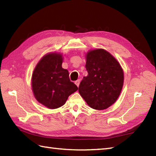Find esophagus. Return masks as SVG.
<instances>
[{
    "mask_svg": "<svg viewBox=\"0 0 156 156\" xmlns=\"http://www.w3.org/2000/svg\"><path fill=\"white\" fill-rule=\"evenodd\" d=\"M80 80H77L75 82V84H76V86L78 87H79V84H80Z\"/></svg>",
    "mask_w": 156,
    "mask_h": 156,
    "instance_id": "1",
    "label": "esophagus"
}]
</instances>
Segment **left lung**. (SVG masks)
<instances>
[{"label":"left lung","mask_w":156,"mask_h":156,"mask_svg":"<svg viewBox=\"0 0 156 156\" xmlns=\"http://www.w3.org/2000/svg\"><path fill=\"white\" fill-rule=\"evenodd\" d=\"M86 60L88 76L81 81L79 93L89 107L104 110L114 104L121 94L123 70L117 59L103 49L90 50Z\"/></svg>","instance_id":"obj_1"}]
</instances>
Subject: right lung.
Returning <instances> with one entry per match:
<instances>
[{
	"instance_id": "right-lung-1",
	"label": "right lung",
	"mask_w": 156,
	"mask_h": 156,
	"mask_svg": "<svg viewBox=\"0 0 156 156\" xmlns=\"http://www.w3.org/2000/svg\"><path fill=\"white\" fill-rule=\"evenodd\" d=\"M60 53H48L36 65L31 78L34 97L39 103L50 109L64 105L68 97L78 90L69 78L68 69L62 68Z\"/></svg>"
}]
</instances>
